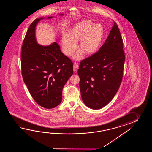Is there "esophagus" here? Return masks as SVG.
I'll use <instances>...</instances> for the list:
<instances>
[{"mask_svg":"<svg viewBox=\"0 0 152 152\" xmlns=\"http://www.w3.org/2000/svg\"><path fill=\"white\" fill-rule=\"evenodd\" d=\"M79 68V65L77 63H75L73 65V70L74 71H77V69Z\"/></svg>","mask_w":152,"mask_h":152,"instance_id":"esophagus-1","label":"esophagus"}]
</instances>
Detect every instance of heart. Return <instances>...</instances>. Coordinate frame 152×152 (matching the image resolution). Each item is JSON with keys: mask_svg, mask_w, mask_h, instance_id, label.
Returning <instances> with one entry per match:
<instances>
[{"mask_svg": "<svg viewBox=\"0 0 152 152\" xmlns=\"http://www.w3.org/2000/svg\"><path fill=\"white\" fill-rule=\"evenodd\" d=\"M104 29L100 24H94L91 20H83L76 23L69 30V35H65L62 39V49L65 55L71 56L77 50V42L80 50L75 55V60H80L84 53L94 54L99 48L103 37Z\"/></svg>", "mask_w": 152, "mask_h": 152, "instance_id": "obj_1", "label": "heart"}]
</instances>
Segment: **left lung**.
Instances as JSON below:
<instances>
[{
    "mask_svg": "<svg viewBox=\"0 0 152 152\" xmlns=\"http://www.w3.org/2000/svg\"><path fill=\"white\" fill-rule=\"evenodd\" d=\"M122 38L114 22L99 50L80 63L77 74L84 103L92 109L106 106L118 90L123 77L125 55Z\"/></svg>",
    "mask_w": 152,
    "mask_h": 152,
    "instance_id": "left-lung-1",
    "label": "left lung"
}]
</instances>
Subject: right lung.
<instances>
[{
	"mask_svg": "<svg viewBox=\"0 0 152 152\" xmlns=\"http://www.w3.org/2000/svg\"><path fill=\"white\" fill-rule=\"evenodd\" d=\"M43 18L36 19L26 32L22 47L21 69L33 99L40 106L52 109L61 102L62 89L73 73V64L56 42L47 46L37 43L36 26Z\"/></svg>",
	"mask_w": 152,
	"mask_h": 152,
	"instance_id": "1",
	"label": "right lung"
}]
</instances>
